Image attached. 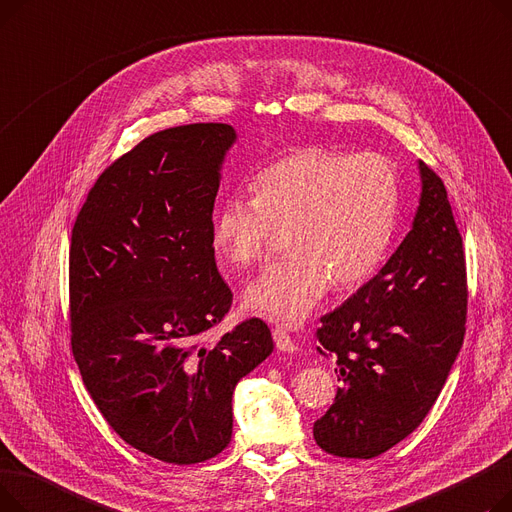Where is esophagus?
<instances>
[{
    "mask_svg": "<svg viewBox=\"0 0 512 512\" xmlns=\"http://www.w3.org/2000/svg\"><path fill=\"white\" fill-rule=\"evenodd\" d=\"M272 336H274V342H276V346H278V351H282V353H294V351H297V344H294V340L290 338V334L286 332V328L276 326V328L272 330Z\"/></svg>",
    "mask_w": 512,
    "mask_h": 512,
    "instance_id": "34e87169",
    "label": "esophagus"
}]
</instances>
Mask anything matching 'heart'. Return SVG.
<instances>
[{"label": "heart", "instance_id": "1", "mask_svg": "<svg viewBox=\"0 0 512 512\" xmlns=\"http://www.w3.org/2000/svg\"><path fill=\"white\" fill-rule=\"evenodd\" d=\"M400 178L380 153L307 147L278 159L213 218V245L234 267L265 259L286 234L292 251L247 288L245 305L280 324L299 321L330 282L355 288L382 265L396 226Z\"/></svg>", "mask_w": 512, "mask_h": 512}]
</instances>
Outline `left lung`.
Listing matches in <instances>:
<instances>
[{
    "instance_id": "1",
    "label": "left lung",
    "mask_w": 512,
    "mask_h": 512,
    "mask_svg": "<svg viewBox=\"0 0 512 512\" xmlns=\"http://www.w3.org/2000/svg\"><path fill=\"white\" fill-rule=\"evenodd\" d=\"M411 232L351 299L321 317L317 351L336 361L334 405L313 425L319 448L373 459L425 419L465 338L467 267L442 178L419 161Z\"/></svg>"
}]
</instances>
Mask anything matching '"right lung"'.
Returning <instances> with one entry per match:
<instances>
[{
  "mask_svg": "<svg viewBox=\"0 0 512 512\" xmlns=\"http://www.w3.org/2000/svg\"><path fill=\"white\" fill-rule=\"evenodd\" d=\"M234 141L215 122L151 134L97 178L72 228L76 365L114 432L164 463L230 444L232 392L274 351L257 317L203 344L232 305L211 215Z\"/></svg>",
  "mask_w": 512,
  "mask_h": 512,
  "instance_id": "add662e5",
  "label": "right lung"
}]
</instances>
